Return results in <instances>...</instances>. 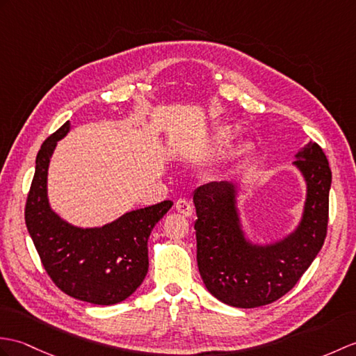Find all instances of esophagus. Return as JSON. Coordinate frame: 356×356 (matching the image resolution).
<instances>
[{"mask_svg":"<svg viewBox=\"0 0 356 356\" xmlns=\"http://www.w3.org/2000/svg\"><path fill=\"white\" fill-rule=\"evenodd\" d=\"M176 209L180 213H184L185 217H191L193 216V211H194L191 202L186 200V198H179V200L176 202Z\"/></svg>","mask_w":356,"mask_h":356,"instance_id":"1","label":"esophagus"}]
</instances>
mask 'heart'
Masks as SVG:
<instances>
[{"label":"heart","instance_id":"b5f03b06","mask_svg":"<svg viewBox=\"0 0 356 356\" xmlns=\"http://www.w3.org/2000/svg\"><path fill=\"white\" fill-rule=\"evenodd\" d=\"M235 135H236V131H235L234 127H230V126H220V127H217V129H213L211 140H212L213 145L225 147V145H229L230 143H232ZM250 148H252V144L247 143V140H245V143L239 144L236 153H238V154H244V153L249 152Z\"/></svg>","mask_w":356,"mask_h":356}]
</instances>
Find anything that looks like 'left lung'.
Here are the masks:
<instances>
[{"label":"left lung","mask_w":356,"mask_h":356,"mask_svg":"<svg viewBox=\"0 0 356 356\" xmlns=\"http://www.w3.org/2000/svg\"><path fill=\"white\" fill-rule=\"evenodd\" d=\"M293 167L305 181V202L293 230L256 243L239 209V181H212L193 194L198 271L208 291L235 308H258L285 296L325 243L332 172L320 145L309 143Z\"/></svg>","instance_id":"left-lung-1"}]
</instances>
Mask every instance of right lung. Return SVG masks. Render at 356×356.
<instances>
[{"instance_id": "right-lung-1", "label": "right lung", "mask_w": 356, "mask_h": 356, "mask_svg": "<svg viewBox=\"0 0 356 356\" xmlns=\"http://www.w3.org/2000/svg\"><path fill=\"white\" fill-rule=\"evenodd\" d=\"M71 122L49 136L36 156L26 225L48 276L74 299L115 305L134 294L148 271V236L171 200L122 213L103 226L81 227L57 213L48 198V168Z\"/></svg>"}]
</instances>
